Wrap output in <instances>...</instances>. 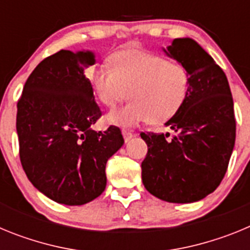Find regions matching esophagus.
<instances>
[{"instance_id": "34e87169", "label": "esophagus", "mask_w": 250, "mask_h": 250, "mask_svg": "<svg viewBox=\"0 0 250 250\" xmlns=\"http://www.w3.org/2000/svg\"><path fill=\"white\" fill-rule=\"evenodd\" d=\"M123 136H124V140L127 143L130 139H132L134 136H135V134H134L132 131H130V130H123Z\"/></svg>"}]
</instances>
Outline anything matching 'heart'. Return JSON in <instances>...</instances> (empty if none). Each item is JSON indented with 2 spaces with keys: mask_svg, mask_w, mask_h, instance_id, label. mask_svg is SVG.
I'll return each mask as SVG.
<instances>
[{
  "mask_svg": "<svg viewBox=\"0 0 250 250\" xmlns=\"http://www.w3.org/2000/svg\"><path fill=\"white\" fill-rule=\"evenodd\" d=\"M110 68L91 67L87 77L95 95L106 107H115L126 95L130 101L106 116V123L132 127L150 120L161 124L171 119L184 105L189 94L190 76L178 62L139 48L115 52Z\"/></svg>",
  "mask_w": 250,
  "mask_h": 250,
  "instance_id": "heart-1",
  "label": "heart"
}]
</instances>
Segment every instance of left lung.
Listing matches in <instances>:
<instances>
[{
	"label": "left lung",
	"mask_w": 250,
	"mask_h": 250,
	"mask_svg": "<svg viewBox=\"0 0 250 250\" xmlns=\"http://www.w3.org/2000/svg\"><path fill=\"white\" fill-rule=\"evenodd\" d=\"M165 54L189 72L184 105L167 121L174 134H145L141 163L146 190L169 203H194L213 193L228 169L235 143L230 87L213 57L191 39H175Z\"/></svg>",
	"instance_id": "left-lung-1"
}]
</instances>
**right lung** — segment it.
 <instances>
[{
    "label": "right lung",
    "mask_w": 250,
    "mask_h": 250,
    "mask_svg": "<svg viewBox=\"0 0 250 250\" xmlns=\"http://www.w3.org/2000/svg\"><path fill=\"white\" fill-rule=\"evenodd\" d=\"M91 51L61 50L31 72L17 103L20 160L28 180L54 202L83 205L103 194L106 163L124 144L119 127L96 132L101 116L85 70Z\"/></svg>",
    "instance_id": "1"
}]
</instances>
